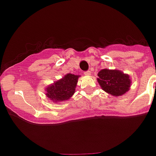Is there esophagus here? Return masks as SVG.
<instances>
[{"mask_svg": "<svg viewBox=\"0 0 156 156\" xmlns=\"http://www.w3.org/2000/svg\"><path fill=\"white\" fill-rule=\"evenodd\" d=\"M84 74H85V75H89V74H91V71H90V70L84 71Z\"/></svg>", "mask_w": 156, "mask_h": 156, "instance_id": "obj_1", "label": "esophagus"}]
</instances>
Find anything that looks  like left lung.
<instances>
[{"label":"left lung","mask_w":156,"mask_h":156,"mask_svg":"<svg viewBox=\"0 0 156 156\" xmlns=\"http://www.w3.org/2000/svg\"><path fill=\"white\" fill-rule=\"evenodd\" d=\"M97 81L102 89L113 96L125 94L130 87V79L128 74L120 70L104 69L98 73Z\"/></svg>","instance_id":"8db88e82"}]
</instances>
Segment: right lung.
<instances>
[{
  "label": "right lung",
  "instance_id": "right-lung-1",
  "mask_svg": "<svg viewBox=\"0 0 156 156\" xmlns=\"http://www.w3.org/2000/svg\"><path fill=\"white\" fill-rule=\"evenodd\" d=\"M78 77L72 74H67L62 79L54 82L46 89V96L55 102L68 100L75 92Z\"/></svg>",
  "mask_w": 156,
  "mask_h": 156
}]
</instances>
